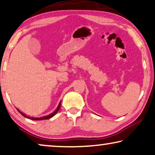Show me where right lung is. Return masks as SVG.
Segmentation results:
<instances>
[{
  "instance_id": "obj_1",
  "label": "right lung",
  "mask_w": 155,
  "mask_h": 155,
  "mask_svg": "<svg viewBox=\"0 0 155 155\" xmlns=\"http://www.w3.org/2000/svg\"><path fill=\"white\" fill-rule=\"evenodd\" d=\"M61 101H60V103H59L58 106L57 108L54 110V112L52 113V114H51L48 115H45V116H43V117H31L26 116V115L23 114L22 112H21L20 110H18V109H17V110H18V112L20 113L21 114V115H23V116H24L25 117H27V118H28V119H31V120H47V119H49V118H51V117H54V115L57 114L58 111V110L60 109V108H61Z\"/></svg>"
}]
</instances>
